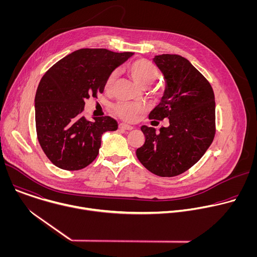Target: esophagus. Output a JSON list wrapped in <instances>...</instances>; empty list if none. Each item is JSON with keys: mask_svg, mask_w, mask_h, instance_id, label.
Instances as JSON below:
<instances>
[{"mask_svg": "<svg viewBox=\"0 0 257 257\" xmlns=\"http://www.w3.org/2000/svg\"><path fill=\"white\" fill-rule=\"evenodd\" d=\"M119 128L123 129V130H132L133 129V127L131 125H128V124H125V123H120Z\"/></svg>", "mask_w": 257, "mask_h": 257, "instance_id": "34e87169", "label": "esophagus"}]
</instances>
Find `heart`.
Segmentation results:
<instances>
[{"label":"heart","mask_w":257,"mask_h":257,"mask_svg":"<svg viewBox=\"0 0 257 257\" xmlns=\"http://www.w3.org/2000/svg\"><path fill=\"white\" fill-rule=\"evenodd\" d=\"M127 71L130 76L139 85L145 87L152 84L159 77V69L157 66L146 59H137L127 65ZM118 77L117 71H112L104 81V89L112 90ZM114 112L123 120L134 121L145 112V106L141 103L118 102L114 105Z\"/></svg>","instance_id":"b5f03b06"}]
</instances>
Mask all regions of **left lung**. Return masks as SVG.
Returning <instances> with one entry per match:
<instances>
[{
    "label": "left lung",
    "instance_id": "obj_1",
    "mask_svg": "<svg viewBox=\"0 0 257 257\" xmlns=\"http://www.w3.org/2000/svg\"><path fill=\"white\" fill-rule=\"evenodd\" d=\"M154 62L166 79L161 102L149 118L169 120V127L141 126L145 142L136 150L139 162L161 177L189 170L205 154L215 134V101L210 83L185 58L156 56Z\"/></svg>",
    "mask_w": 257,
    "mask_h": 257
}]
</instances>
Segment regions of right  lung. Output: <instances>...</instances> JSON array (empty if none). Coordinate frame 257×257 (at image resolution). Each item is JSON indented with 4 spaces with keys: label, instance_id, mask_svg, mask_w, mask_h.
I'll return each instance as SVG.
<instances>
[{
    "label": "right lung",
    "instance_id": "right-lung-1",
    "mask_svg": "<svg viewBox=\"0 0 257 257\" xmlns=\"http://www.w3.org/2000/svg\"><path fill=\"white\" fill-rule=\"evenodd\" d=\"M133 53L106 49H81L53 65L36 90L35 126L39 142L58 168L77 171L98 155L101 135L118 129L115 119L104 116L88 121L84 100L102 92L107 75Z\"/></svg>",
    "mask_w": 257,
    "mask_h": 257
}]
</instances>
